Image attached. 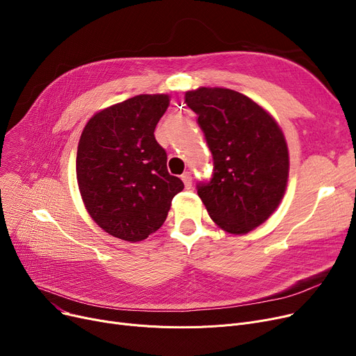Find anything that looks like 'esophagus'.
Segmentation results:
<instances>
[{"mask_svg":"<svg viewBox=\"0 0 356 356\" xmlns=\"http://www.w3.org/2000/svg\"><path fill=\"white\" fill-rule=\"evenodd\" d=\"M181 180L186 186V189H191L192 188V175L189 172H186L181 175Z\"/></svg>","mask_w":356,"mask_h":356,"instance_id":"34e87169","label":"esophagus"}]
</instances>
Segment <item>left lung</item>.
I'll list each match as a JSON object with an SVG mask.
<instances>
[{
  "mask_svg": "<svg viewBox=\"0 0 356 356\" xmlns=\"http://www.w3.org/2000/svg\"><path fill=\"white\" fill-rule=\"evenodd\" d=\"M184 98L213 156L212 179L197 195L220 229L248 234L284 197L290 159L283 131L268 111L232 89L200 86Z\"/></svg>",
  "mask_w": 356,
  "mask_h": 356,
  "instance_id": "left-lung-1",
  "label": "left lung"
}]
</instances>
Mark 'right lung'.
<instances>
[{"label":"right lung","instance_id":"add662e5","mask_svg":"<svg viewBox=\"0 0 356 356\" xmlns=\"http://www.w3.org/2000/svg\"><path fill=\"white\" fill-rule=\"evenodd\" d=\"M170 104L167 93L137 95L98 111L78 145L76 179L90 218L109 235L138 242L167 218L183 181L167 172L154 129Z\"/></svg>","mask_w":356,"mask_h":356}]
</instances>
